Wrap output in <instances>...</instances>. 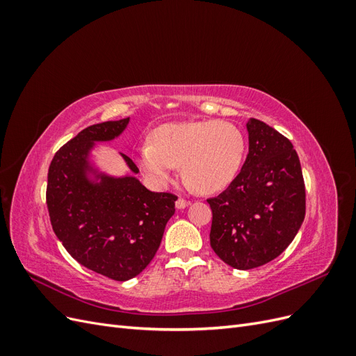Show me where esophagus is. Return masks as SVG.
Listing matches in <instances>:
<instances>
[{
  "label": "esophagus",
  "mask_w": 356,
  "mask_h": 356,
  "mask_svg": "<svg viewBox=\"0 0 356 356\" xmlns=\"http://www.w3.org/2000/svg\"><path fill=\"white\" fill-rule=\"evenodd\" d=\"M190 204V202L188 200H186V199H181V197H178V200L175 202V207H177V209H184V208H187Z\"/></svg>",
  "instance_id": "obj_1"
}]
</instances>
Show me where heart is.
Masks as SVG:
<instances>
[{
    "label": "heart",
    "mask_w": 356,
    "mask_h": 356,
    "mask_svg": "<svg viewBox=\"0 0 356 356\" xmlns=\"http://www.w3.org/2000/svg\"><path fill=\"white\" fill-rule=\"evenodd\" d=\"M245 157V136L227 122H174L159 126L152 144L136 148V163L145 179L165 188L181 165L182 178L202 195L229 187Z\"/></svg>",
    "instance_id": "b5f03b06"
}]
</instances>
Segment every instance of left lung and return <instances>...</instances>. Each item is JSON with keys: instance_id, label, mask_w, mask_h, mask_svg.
I'll return each mask as SVG.
<instances>
[{"instance_id": "1", "label": "left lung", "mask_w": 356, "mask_h": 356, "mask_svg": "<svg viewBox=\"0 0 356 356\" xmlns=\"http://www.w3.org/2000/svg\"><path fill=\"white\" fill-rule=\"evenodd\" d=\"M250 152L239 175L212 209L211 246L239 270L263 266L281 255L305 220L306 191L293 144L273 127L246 122Z\"/></svg>"}]
</instances>
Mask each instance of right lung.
<instances>
[{
    "label": "right lung",
    "mask_w": 356,
    "mask_h": 356,
    "mask_svg": "<svg viewBox=\"0 0 356 356\" xmlns=\"http://www.w3.org/2000/svg\"><path fill=\"white\" fill-rule=\"evenodd\" d=\"M131 117L86 127L51 160L47 208L51 227L74 260L90 270L129 281L156 255L177 197L149 191L139 169L122 154L129 174L111 175L93 160L98 144L120 136Z\"/></svg>",
    "instance_id": "1"
}]
</instances>
